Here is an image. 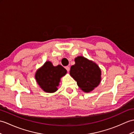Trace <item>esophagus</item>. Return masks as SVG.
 <instances>
[{
  "mask_svg": "<svg viewBox=\"0 0 134 134\" xmlns=\"http://www.w3.org/2000/svg\"><path fill=\"white\" fill-rule=\"evenodd\" d=\"M66 69L67 70V71H68V72H69V71L70 70V68L69 66H67V67H66Z\"/></svg>",
  "mask_w": 134,
  "mask_h": 134,
  "instance_id": "esophagus-1",
  "label": "esophagus"
}]
</instances>
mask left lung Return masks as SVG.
<instances>
[{"instance_id":"obj_1","label":"left lung","mask_w":134,"mask_h":134,"mask_svg":"<svg viewBox=\"0 0 134 134\" xmlns=\"http://www.w3.org/2000/svg\"><path fill=\"white\" fill-rule=\"evenodd\" d=\"M75 64L71 67L70 75L76 80L83 91H93L101 82L100 68L95 62L82 56L75 58Z\"/></svg>"}]
</instances>
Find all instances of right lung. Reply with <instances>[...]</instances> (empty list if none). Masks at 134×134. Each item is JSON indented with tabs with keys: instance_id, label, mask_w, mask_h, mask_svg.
I'll use <instances>...</instances> for the list:
<instances>
[{
	"instance_id": "add662e5",
	"label": "right lung",
	"mask_w": 134,
	"mask_h": 134,
	"mask_svg": "<svg viewBox=\"0 0 134 134\" xmlns=\"http://www.w3.org/2000/svg\"><path fill=\"white\" fill-rule=\"evenodd\" d=\"M67 70L61 66H53L50 61H46L43 66L36 70L35 78L43 91L54 93L58 90L61 77L66 75Z\"/></svg>"
}]
</instances>
